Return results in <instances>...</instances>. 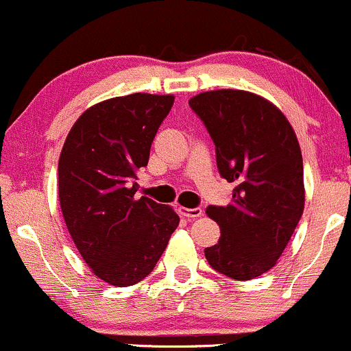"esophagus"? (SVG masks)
<instances>
[{
    "mask_svg": "<svg viewBox=\"0 0 351 351\" xmlns=\"http://www.w3.org/2000/svg\"><path fill=\"white\" fill-rule=\"evenodd\" d=\"M178 211H180L183 216L189 217V219H196V217L203 216V209H201V208H181V206H180Z\"/></svg>",
    "mask_w": 351,
    "mask_h": 351,
    "instance_id": "1",
    "label": "esophagus"
}]
</instances>
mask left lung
I'll return each mask as SVG.
<instances>
[{"mask_svg":"<svg viewBox=\"0 0 351 351\" xmlns=\"http://www.w3.org/2000/svg\"><path fill=\"white\" fill-rule=\"evenodd\" d=\"M189 107L216 145L221 176L236 184L228 206L206 209L221 236L204 256L215 271L251 280L277 264L304 213L299 140L279 108L252 92H201Z\"/></svg>","mask_w":351,"mask_h":351,"instance_id":"8db88e82","label":"left lung"}]
</instances>
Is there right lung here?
<instances>
[{"mask_svg": "<svg viewBox=\"0 0 351 351\" xmlns=\"http://www.w3.org/2000/svg\"><path fill=\"white\" fill-rule=\"evenodd\" d=\"M173 95L136 94L88 107L59 156V203L75 247L107 284L128 287L153 271L180 217L147 196L136 171L170 114Z\"/></svg>", "mask_w": 351, "mask_h": 351, "instance_id": "1", "label": "right lung"}]
</instances>
